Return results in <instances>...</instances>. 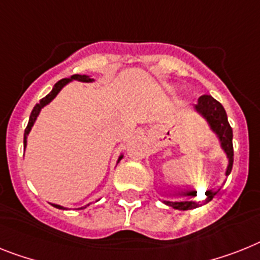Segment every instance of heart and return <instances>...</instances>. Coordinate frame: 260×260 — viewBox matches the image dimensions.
<instances>
[{
	"label": "heart",
	"mask_w": 260,
	"mask_h": 260,
	"mask_svg": "<svg viewBox=\"0 0 260 260\" xmlns=\"http://www.w3.org/2000/svg\"><path fill=\"white\" fill-rule=\"evenodd\" d=\"M170 89H171V90H173V89H174V87H173V86H170Z\"/></svg>",
	"instance_id": "heart-1"
}]
</instances>
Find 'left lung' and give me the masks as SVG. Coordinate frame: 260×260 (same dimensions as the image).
Returning a JSON list of instances; mask_svg holds the SVG:
<instances>
[{"mask_svg": "<svg viewBox=\"0 0 260 260\" xmlns=\"http://www.w3.org/2000/svg\"><path fill=\"white\" fill-rule=\"evenodd\" d=\"M194 109L197 113L202 115L205 118L207 123H209L210 128H211L214 134L218 137L220 142V147L226 153L227 158H229V165H227L226 175L231 173L233 170V162H234V149H233V128H231L230 123L227 121V114L224 107L218 102L216 100H214L211 95H202L199 96L198 104L194 105ZM216 192L207 191L206 192V197L203 201H183V202H170V201H164L167 206H170L175 210H191L197 209L199 206L206 205L209 203L214 197L216 195ZM194 195H197L195 192Z\"/></svg>", "mask_w": 260, "mask_h": 260, "instance_id": "1", "label": "left lung"}]
</instances>
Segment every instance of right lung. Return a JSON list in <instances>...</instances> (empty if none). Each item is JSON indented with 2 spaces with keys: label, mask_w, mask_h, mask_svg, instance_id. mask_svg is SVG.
Here are the masks:
<instances>
[{
  "label": "right lung",
  "mask_w": 260,
  "mask_h": 260,
  "mask_svg": "<svg viewBox=\"0 0 260 260\" xmlns=\"http://www.w3.org/2000/svg\"><path fill=\"white\" fill-rule=\"evenodd\" d=\"M72 81H79V82H93L94 79L90 78L89 76H81V74H74V76L69 77V78H63V79H61V81H58L54 86H53V90H51L50 93H49L46 96H44V98H42V100H41L40 102H38V104L34 106L33 110H31V114H30V118H29V123H27L26 128H25V134H23V149L26 147L27 135H29L30 130H31V127H33L34 122H36L37 117L40 115L41 109L46 106L48 104H50L51 101L54 100L55 96H57V94L61 91L62 87L66 86V85H68L69 82H72ZM122 158H123V155H119V158H118V162H119ZM53 206H54V207H57V209L66 210L65 207H62V206H59V205H53ZM87 206H89V205L83 206V207H81V209H86Z\"/></svg>",
  "instance_id": "obj_1"
}]
</instances>
